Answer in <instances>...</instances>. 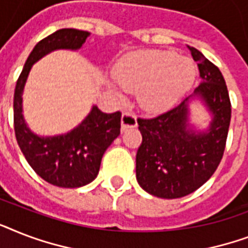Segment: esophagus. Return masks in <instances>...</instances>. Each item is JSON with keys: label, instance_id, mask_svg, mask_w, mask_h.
I'll use <instances>...</instances> for the list:
<instances>
[{"label": "esophagus", "instance_id": "esophagus-1", "mask_svg": "<svg viewBox=\"0 0 248 248\" xmlns=\"http://www.w3.org/2000/svg\"><path fill=\"white\" fill-rule=\"evenodd\" d=\"M121 124H122V128L136 127L138 126V121H136V116L132 112H124L122 113V118H121Z\"/></svg>", "mask_w": 248, "mask_h": 248}]
</instances>
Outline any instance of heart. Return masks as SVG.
<instances>
[{
	"label": "heart",
	"mask_w": 248,
	"mask_h": 248,
	"mask_svg": "<svg viewBox=\"0 0 248 248\" xmlns=\"http://www.w3.org/2000/svg\"><path fill=\"white\" fill-rule=\"evenodd\" d=\"M116 82L109 89L122 96L135 91L136 100L147 110H162L172 105L192 86L196 68L188 58L172 51L140 50L130 52L113 68Z\"/></svg>",
	"instance_id": "obj_1"
}]
</instances>
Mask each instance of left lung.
<instances>
[{"label": "left lung", "instance_id": "left-lung-1", "mask_svg": "<svg viewBox=\"0 0 248 248\" xmlns=\"http://www.w3.org/2000/svg\"><path fill=\"white\" fill-rule=\"evenodd\" d=\"M202 82L193 96L203 100L212 114L207 131L189 127V97L153 118H138L143 136L136 153V180L159 198H180L202 186L223 158L231 124L232 105L227 83L215 64L189 47Z\"/></svg>", "mask_w": 248, "mask_h": 248}]
</instances>
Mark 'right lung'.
<instances>
[{
    "label": "right lung",
    "mask_w": 248,
    "mask_h": 248,
    "mask_svg": "<svg viewBox=\"0 0 248 248\" xmlns=\"http://www.w3.org/2000/svg\"><path fill=\"white\" fill-rule=\"evenodd\" d=\"M90 36L86 31L64 28L41 40L25 62L14 93V128L17 144L34 172L60 188H79L97 176L101 157L121 132V112L103 113L93 107L75 130L59 136H37L25 124L21 95L37 60L59 48L78 50Z\"/></svg>",
    "instance_id": "obj_1"
}]
</instances>
